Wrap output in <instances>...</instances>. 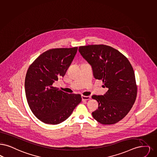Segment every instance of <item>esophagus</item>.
I'll use <instances>...</instances> for the list:
<instances>
[{
	"instance_id": "obj_1",
	"label": "esophagus",
	"mask_w": 157,
	"mask_h": 157,
	"mask_svg": "<svg viewBox=\"0 0 157 157\" xmlns=\"http://www.w3.org/2000/svg\"><path fill=\"white\" fill-rule=\"evenodd\" d=\"M90 96H82V101H88V100H89V99H90Z\"/></svg>"
}]
</instances>
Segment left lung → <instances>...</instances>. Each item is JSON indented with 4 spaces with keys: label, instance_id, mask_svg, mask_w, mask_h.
<instances>
[{
    "label": "left lung",
    "instance_id": "obj_1",
    "mask_svg": "<svg viewBox=\"0 0 157 157\" xmlns=\"http://www.w3.org/2000/svg\"><path fill=\"white\" fill-rule=\"evenodd\" d=\"M79 51L92 68L94 78L102 80L108 90L104 95H93L99 103L92 112L102 124H115L123 119L133 106L137 87L132 65L128 59L113 47L103 45L81 46Z\"/></svg>",
    "mask_w": 157,
    "mask_h": 157
}]
</instances>
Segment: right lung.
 Wrapping results in <instances>:
<instances>
[{"label":"right lung","mask_w":157,"mask_h":157,"mask_svg":"<svg viewBox=\"0 0 157 157\" xmlns=\"http://www.w3.org/2000/svg\"><path fill=\"white\" fill-rule=\"evenodd\" d=\"M78 47L54 48L37 57L25 78L27 101L34 116L44 123L58 124L67 119L82 101L81 95L68 94L52 86L63 76Z\"/></svg>","instance_id":"obj_1"}]
</instances>
